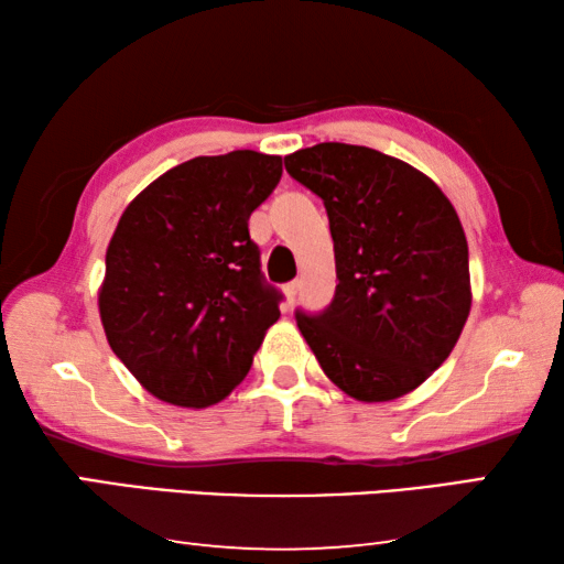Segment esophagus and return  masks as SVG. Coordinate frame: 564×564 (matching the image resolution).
Segmentation results:
<instances>
[{
    "mask_svg": "<svg viewBox=\"0 0 564 564\" xmlns=\"http://www.w3.org/2000/svg\"><path fill=\"white\" fill-rule=\"evenodd\" d=\"M299 289H301V281H291V283H285V285H283L285 299H289V301L293 303V301H295V295H299Z\"/></svg>",
    "mask_w": 564,
    "mask_h": 564,
    "instance_id": "obj_1",
    "label": "esophagus"
}]
</instances>
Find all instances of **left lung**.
<instances>
[{
	"label": "left lung",
	"mask_w": 564,
	"mask_h": 564,
	"mask_svg": "<svg viewBox=\"0 0 564 564\" xmlns=\"http://www.w3.org/2000/svg\"><path fill=\"white\" fill-rule=\"evenodd\" d=\"M323 198L336 251V295L316 316L295 311L323 373L362 403L425 383L470 313L460 218L433 178L368 147L326 141L283 159Z\"/></svg>",
	"instance_id": "1"
}]
</instances>
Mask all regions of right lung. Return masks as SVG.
Listing matches in <instances>:
<instances>
[{
  "label": "right lung",
  "instance_id": "right-lung-1",
  "mask_svg": "<svg viewBox=\"0 0 564 564\" xmlns=\"http://www.w3.org/2000/svg\"><path fill=\"white\" fill-rule=\"evenodd\" d=\"M281 156L231 151L169 169L121 214L99 313L117 358L151 395L208 408L241 383L281 293L265 283L248 218L281 181Z\"/></svg>",
  "mask_w": 564,
  "mask_h": 564
}]
</instances>
